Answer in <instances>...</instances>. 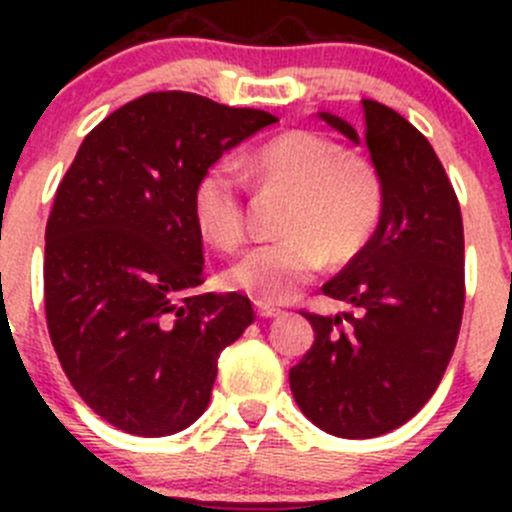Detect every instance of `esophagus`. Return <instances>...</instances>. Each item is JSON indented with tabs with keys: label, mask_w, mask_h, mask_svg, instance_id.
<instances>
[{
	"label": "esophagus",
	"mask_w": 512,
	"mask_h": 512,
	"mask_svg": "<svg viewBox=\"0 0 512 512\" xmlns=\"http://www.w3.org/2000/svg\"><path fill=\"white\" fill-rule=\"evenodd\" d=\"M255 312H257V317H262V319H272V317H280L282 309H277L275 304L255 302Z\"/></svg>",
	"instance_id": "1"
}]
</instances>
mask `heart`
Returning <instances> with one entry per match:
<instances>
[{"mask_svg":"<svg viewBox=\"0 0 512 512\" xmlns=\"http://www.w3.org/2000/svg\"><path fill=\"white\" fill-rule=\"evenodd\" d=\"M257 185L289 193L285 237L257 245L225 272L232 289L257 302H285L332 260L344 265L364 250L384 218V180L371 160L347 153L334 138L297 128L270 138L247 158ZM193 220L218 250L245 242V178L227 160L200 173Z\"/></svg>","mask_w":512,"mask_h":512,"instance_id":"1","label":"heart"}]
</instances>
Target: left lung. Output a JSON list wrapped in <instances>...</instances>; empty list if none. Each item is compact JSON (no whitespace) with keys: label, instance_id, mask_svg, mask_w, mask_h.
Listing matches in <instances>:
<instances>
[{"label":"left lung","instance_id":"8db88e82","mask_svg":"<svg viewBox=\"0 0 512 512\" xmlns=\"http://www.w3.org/2000/svg\"><path fill=\"white\" fill-rule=\"evenodd\" d=\"M364 141L384 180V218L327 297L347 314L302 312L314 344L289 369L302 414L339 438L404 426L438 389L466 302L463 218L431 143L394 108L364 98ZM359 143L347 121L319 113Z\"/></svg>","mask_w":512,"mask_h":512}]
</instances>
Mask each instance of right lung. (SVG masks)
Instances as JSON below:
<instances>
[{"label":"right lung","mask_w":512,"mask_h":512,"mask_svg":"<svg viewBox=\"0 0 512 512\" xmlns=\"http://www.w3.org/2000/svg\"><path fill=\"white\" fill-rule=\"evenodd\" d=\"M277 118L188 91L126 103L84 138L46 223L44 309L76 394L133 436H170L208 409L218 356L255 322L203 285L193 188Z\"/></svg>","instance_id":"add662e5"}]
</instances>
